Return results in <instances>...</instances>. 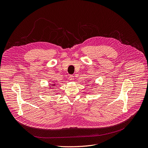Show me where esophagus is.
<instances>
[{
	"label": "esophagus",
	"mask_w": 148,
	"mask_h": 148,
	"mask_svg": "<svg viewBox=\"0 0 148 148\" xmlns=\"http://www.w3.org/2000/svg\"><path fill=\"white\" fill-rule=\"evenodd\" d=\"M69 79L70 81L73 82V80H74V76L73 75H70L69 77Z\"/></svg>",
	"instance_id": "obj_1"
}]
</instances>
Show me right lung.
Here are the masks:
<instances>
[{"label":"right lung","mask_w":148,"mask_h":148,"mask_svg":"<svg viewBox=\"0 0 148 148\" xmlns=\"http://www.w3.org/2000/svg\"><path fill=\"white\" fill-rule=\"evenodd\" d=\"M55 85H56L55 84H51L50 86H55ZM50 88H51L50 87Z\"/></svg>","instance_id":"add662e5"}]
</instances>
